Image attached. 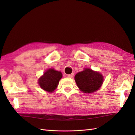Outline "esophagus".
Masks as SVG:
<instances>
[{
    "label": "esophagus",
    "instance_id": "34e87169",
    "mask_svg": "<svg viewBox=\"0 0 135 135\" xmlns=\"http://www.w3.org/2000/svg\"><path fill=\"white\" fill-rule=\"evenodd\" d=\"M74 74L73 73L71 74H69V75H67V76L69 77V78H73V77L74 76Z\"/></svg>",
    "mask_w": 135,
    "mask_h": 135
}]
</instances>
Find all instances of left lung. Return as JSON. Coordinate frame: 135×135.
<instances>
[{
	"instance_id": "obj_1",
	"label": "left lung",
	"mask_w": 135,
	"mask_h": 135,
	"mask_svg": "<svg viewBox=\"0 0 135 135\" xmlns=\"http://www.w3.org/2000/svg\"><path fill=\"white\" fill-rule=\"evenodd\" d=\"M75 80L80 90L85 93H91L98 90L101 86L103 76L99 73L86 68L77 73Z\"/></svg>"
}]
</instances>
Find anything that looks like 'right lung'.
<instances>
[{"mask_svg": "<svg viewBox=\"0 0 135 135\" xmlns=\"http://www.w3.org/2000/svg\"><path fill=\"white\" fill-rule=\"evenodd\" d=\"M61 78L62 74L60 71L49 69L39 78L38 83L42 89L49 92H52L57 88Z\"/></svg>", "mask_w": 135, "mask_h": 135, "instance_id": "1", "label": "right lung"}]
</instances>
